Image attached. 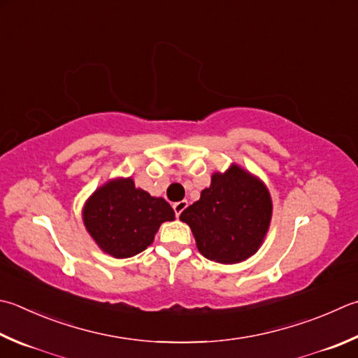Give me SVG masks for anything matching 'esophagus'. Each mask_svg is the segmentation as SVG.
Returning a JSON list of instances; mask_svg holds the SVG:
<instances>
[{"instance_id":"esophagus-1","label":"esophagus","mask_w":358,"mask_h":358,"mask_svg":"<svg viewBox=\"0 0 358 358\" xmlns=\"http://www.w3.org/2000/svg\"><path fill=\"white\" fill-rule=\"evenodd\" d=\"M188 206L187 201H179V202H174L173 204V208H174V213H176V217H179V215L185 210Z\"/></svg>"}]
</instances>
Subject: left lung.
Segmentation results:
<instances>
[{
	"label": "left lung",
	"mask_w": 358,
	"mask_h": 358,
	"mask_svg": "<svg viewBox=\"0 0 358 358\" xmlns=\"http://www.w3.org/2000/svg\"><path fill=\"white\" fill-rule=\"evenodd\" d=\"M268 188L251 173L231 165L215 173L199 201L180 213L190 226L199 252L218 263H238L259 251L271 221Z\"/></svg>",
	"instance_id": "1"
}]
</instances>
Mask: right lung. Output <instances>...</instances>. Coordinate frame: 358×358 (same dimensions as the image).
<instances>
[{
  "mask_svg": "<svg viewBox=\"0 0 358 358\" xmlns=\"http://www.w3.org/2000/svg\"><path fill=\"white\" fill-rule=\"evenodd\" d=\"M83 218L106 254L127 259L151 245L162 222L174 220V210L164 198L137 188L131 178H120L99 187L87 199Z\"/></svg>",
  "mask_w": 358,
  "mask_h": 358,
  "instance_id": "obj_1",
  "label": "right lung"
}]
</instances>
